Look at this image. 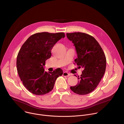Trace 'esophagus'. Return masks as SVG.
Instances as JSON below:
<instances>
[{
    "label": "esophagus",
    "instance_id": "esophagus-1",
    "mask_svg": "<svg viewBox=\"0 0 124 124\" xmlns=\"http://www.w3.org/2000/svg\"><path fill=\"white\" fill-rule=\"evenodd\" d=\"M70 74L68 73V72H66V71L64 72L63 73V76H67V77H68V76H70Z\"/></svg>",
    "mask_w": 124,
    "mask_h": 124
}]
</instances>
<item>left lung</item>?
Here are the masks:
<instances>
[{"label":"left lung","mask_w":124,"mask_h":124,"mask_svg":"<svg viewBox=\"0 0 124 124\" xmlns=\"http://www.w3.org/2000/svg\"><path fill=\"white\" fill-rule=\"evenodd\" d=\"M66 35L75 47L77 58L74 60L75 63L79 68L84 69L78 77V84L70 89L78 94H89L95 90L104 76L106 68V56L93 36L80 32L67 33Z\"/></svg>","instance_id":"obj_1"}]
</instances>
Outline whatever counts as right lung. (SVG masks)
<instances>
[{"label": "right lung", "mask_w": 124, "mask_h": 124, "mask_svg": "<svg viewBox=\"0 0 124 124\" xmlns=\"http://www.w3.org/2000/svg\"><path fill=\"white\" fill-rule=\"evenodd\" d=\"M65 37L64 32H38L30 36L23 44L16 59L17 70L25 87L35 95H43L54 88L56 79L63 70L45 71V61L51 57L55 43Z\"/></svg>", "instance_id": "right-lung-1"}]
</instances>
